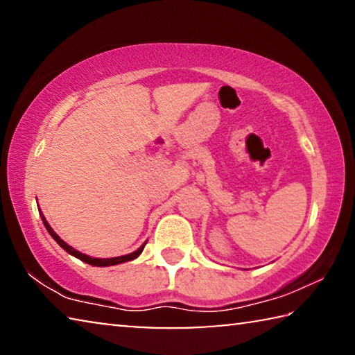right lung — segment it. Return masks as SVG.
<instances>
[{
  "label": "right lung",
  "instance_id": "obj_1",
  "mask_svg": "<svg viewBox=\"0 0 355 355\" xmlns=\"http://www.w3.org/2000/svg\"><path fill=\"white\" fill-rule=\"evenodd\" d=\"M37 208H39V205H37ZM39 213H40L42 220H44V225H45V228H46V232L50 233V235L53 236V239H55V241H56L59 245H61V248H62L65 252H69L70 255H73L75 258H78V260H81V261H84V263L92 264V266H100V268H101V266H114V264H120V263H127V261L135 260V258H137V257H139V255L142 254V250H144V248H146V244H147V241H146V243H144V244L141 245L139 249L135 250V252H131V254H127V255L112 257V258H94V257H89V255H86V254H81L80 250L73 249V248H71V245H69L67 243L62 241V239L56 235V232L53 230V228L50 227V224H48V222H46L44 213H42V211H39Z\"/></svg>",
  "mask_w": 355,
  "mask_h": 355
}]
</instances>
